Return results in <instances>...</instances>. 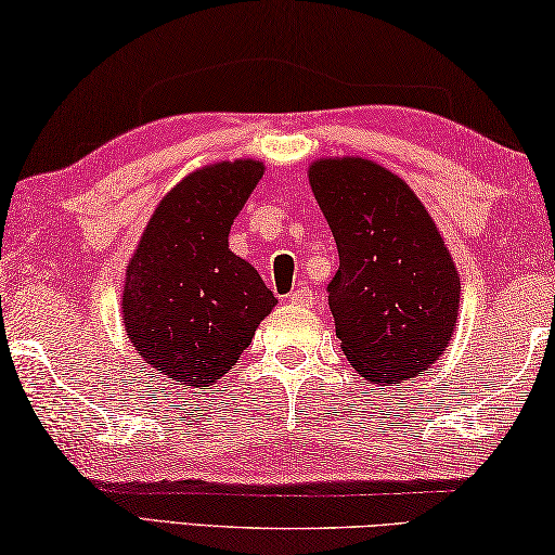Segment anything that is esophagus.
<instances>
[{"mask_svg":"<svg viewBox=\"0 0 555 555\" xmlns=\"http://www.w3.org/2000/svg\"><path fill=\"white\" fill-rule=\"evenodd\" d=\"M286 300L291 306H300V308H310L312 306V300H315V294H312L310 288H306V286H300V288H296V291H291V294L286 296Z\"/></svg>","mask_w":555,"mask_h":555,"instance_id":"34e87169","label":"esophagus"}]
</instances>
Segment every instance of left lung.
I'll return each instance as SVG.
<instances>
[{"instance_id": "left-lung-1", "label": "left lung", "mask_w": 555, "mask_h": 555, "mask_svg": "<svg viewBox=\"0 0 555 555\" xmlns=\"http://www.w3.org/2000/svg\"><path fill=\"white\" fill-rule=\"evenodd\" d=\"M339 251L327 300L341 351L371 383H402L444 354L461 281L435 220L405 181L361 157L308 169Z\"/></svg>"}]
</instances>
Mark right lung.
Here are the masks:
<instances>
[{"mask_svg": "<svg viewBox=\"0 0 555 555\" xmlns=\"http://www.w3.org/2000/svg\"><path fill=\"white\" fill-rule=\"evenodd\" d=\"M261 175L259 159L191 172L159 201L128 261L120 304L128 339L179 386L225 376L276 306L257 269L228 247Z\"/></svg>", "mask_w": 555, "mask_h": 555, "instance_id": "right-lung-1", "label": "right lung"}]
</instances>
